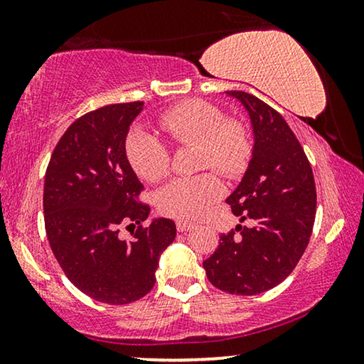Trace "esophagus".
I'll return each instance as SVG.
<instances>
[{
    "instance_id": "34e87169",
    "label": "esophagus",
    "mask_w": 364,
    "mask_h": 364,
    "mask_svg": "<svg viewBox=\"0 0 364 364\" xmlns=\"http://www.w3.org/2000/svg\"><path fill=\"white\" fill-rule=\"evenodd\" d=\"M176 227H177L178 232H188V230H192L193 227H196V223L187 222V220H177Z\"/></svg>"
}]
</instances>
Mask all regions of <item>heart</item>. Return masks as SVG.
Segmentation results:
<instances>
[{
	"label": "heart",
	"mask_w": 364,
	"mask_h": 364,
	"mask_svg": "<svg viewBox=\"0 0 364 364\" xmlns=\"http://www.w3.org/2000/svg\"><path fill=\"white\" fill-rule=\"evenodd\" d=\"M162 131L177 146L198 147V168H213L220 176H242L252 157V139L245 124L225 119V112L202 99H187L159 116ZM127 161L142 181L159 182L171 171V151L161 136L134 129L126 139ZM215 173L173 178L156 196L157 208L176 218L200 217L220 197Z\"/></svg>",
	"instance_id": "obj_1"
}]
</instances>
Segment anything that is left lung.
<instances>
[{
  "label": "left lung",
  "instance_id": "left-lung-1",
  "mask_svg": "<svg viewBox=\"0 0 364 364\" xmlns=\"http://www.w3.org/2000/svg\"><path fill=\"white\" fill-rule=\"evenodd\" d=\"M252 119V159L227 203L233 215L255 222L222 233L203 262L208 282L230 295H258L293 272L310 242L316 188L301 144L280 112L253 94L227 91Z\"/></svg>",
  "mask_w": 364,
  "mask_h": 364
}]
</instances>
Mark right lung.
Here are the masks:
<instances>
[{"label":"right lung","mask_w":364,"mask_h":364,"mask_svg":"<svg viewBox=\"0 0 364 364\" xmlns=\"http://www.w3.org/2000/svg\"><path fill=\"white\" fill-rule=\"evenodd\" d=\"M141 101L109 104L84 114L54 147L44 176V227L59 267L92 300L126 305L156 283L161 253L176 238V223L151 225L144 186L126 156V137ZM137 226L133 240L118 238Z\"/></svg>","instance_id":"add662e5"}]
</instances>
